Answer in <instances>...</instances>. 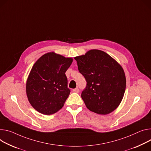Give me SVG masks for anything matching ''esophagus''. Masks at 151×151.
I'll return each mask as SVG.
<instances>
[{"instance_id": "1", "label": "esophagus", "mask_w": 151, "mask_h": 151, "mask_svg": "<svg viewBox=\"0 0 151 151\" xmlns=\"http://www.w3.org/2000/svg\"><path fill=\"white\" fill-rule=\"evenodd\" d=\"M79 91V88H75V89L73 90V91L75 92V93H78Z\"/></svg>"}]
</instances>
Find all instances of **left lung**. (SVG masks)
Returning a JSON list of instances; mask_svg holds the SVG:
<instances>
[{"label": "left lung", "mask_w": 151, "mask_h": 151, "mask_svg": "<svg viewBox=\"0 0 151 151\" xmlns=\"http://www.w3.org/2000/svg\"><path fill=\"white\" fill-rule=\"evenodd\" d=\"M75 60L87 82L81 93L87 108L99 114L113 111L125 91L126 78L122 67L108 54L96 49Z\"/></svg>", "instance_id": "left-lung-1"}]
</instances>
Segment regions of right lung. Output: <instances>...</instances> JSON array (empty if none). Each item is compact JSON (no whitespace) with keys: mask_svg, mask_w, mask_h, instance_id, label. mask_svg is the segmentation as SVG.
I'll use <instances>...</instances> for the list:
<instances>
[{"mask_svg":"<svg viewBox=\"0 0 151 151\" xmlns=\"http://www.w3.org/2000/svg\"><path fill=\"white\" fill-rule=\"evenodd\" d=\"M72 61V58L50 52L34 64L26 88L29 102L37 111L50 115L64 106L70 93L65 73Z\"/></svg>","mask_w":151,"mask_h":151,"instance_id":"1","label":"right lung"}]
</instances>
